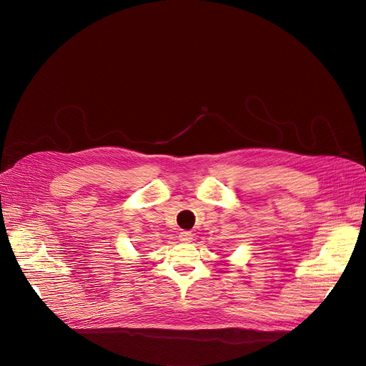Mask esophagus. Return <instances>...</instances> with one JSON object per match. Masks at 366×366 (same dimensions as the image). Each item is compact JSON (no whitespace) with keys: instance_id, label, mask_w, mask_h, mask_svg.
Segmentation results:
<instances>
[{"instance_id":"obj_1","label":"esophagus","mask_w":366,"mask_h":366,"mask_svg":"<svg viewBox=\"0 0 366 366\" xmlns=\"http://www.w3.org/2000/svg\"><path fill=\"white\" fill-rule=\"evenodd\" d=\"M192 234L191 232H186V230H183V232H180V235H179V239L182 241V242H191L192 241Z\"/></svg>"}]
</instances>
